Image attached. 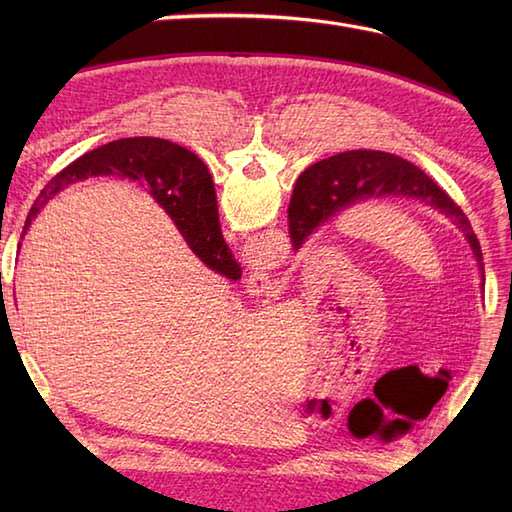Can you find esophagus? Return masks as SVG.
Instances as JSON below:
<instances>
[{"mask_svg": "<svg viewBox=\"0 0 512 512\" xmlns=\"http://www.w3.org/2000/svg\"><path fill=\"white\" fill-rule=\"evenodd\" d=\"M253 288H255L257 292L273 290V279H270L268 273H257V275H253Z\"/></svg>", "mask_w": 512, "mask_h": 512, "instance_id": "34e87169", "label": "esophagus"}]
</instances>
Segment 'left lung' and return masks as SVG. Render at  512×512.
Returning a JSON list of instances; mask_svg holds the SVG:
<instances>
[{
    "label": "left lung",
    "instance_id": "obj_1",
    "mask_svg": "<svg viewBox=\"0 0 512 512\" xmlns=\"http://www.w3.org/2000/svg\"><path fill=\"white\" fill-rule=\"evenodd\" d=\"M198 162L204 176H209L204 162L200 158ZM385 195H409V198L424 200L449 215L464 231L480 268L484 270L480 242L460 206L422 169L405 158L387 154V151H345V154L314 162L301 173L290 200V213L299 215V222L295 224V246H299L321 222L345 211L347 206L385 198Z\"/></svg>",
    "mask_w": 512,
    "mask_h": 512
}]
</instances>
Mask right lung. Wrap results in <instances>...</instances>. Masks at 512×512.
I'll return each mask as SVG.
<instances>
[{"label": "right lung", "mask_w": 512, "mask_h": 512, "mask_svg": "<svg viewBox=\"0 0 512 512\" xmlns=\"http://www.w3.org/2000/svg\"><path fill=\"white\" fill-rule=\"evenodd\" d=\"M99 173H116L145 182L149 193L171 215L193 253L206 266L228 279L242 277V268L233 259L220 231L211 178L204 176L198 156L162 138H121L76 158L46 184L37 202L32 204L21 235L28 231L30 220L52 195L76 180Z\"/></svg>", "instance_id": "obj_1"}]
</instances>
